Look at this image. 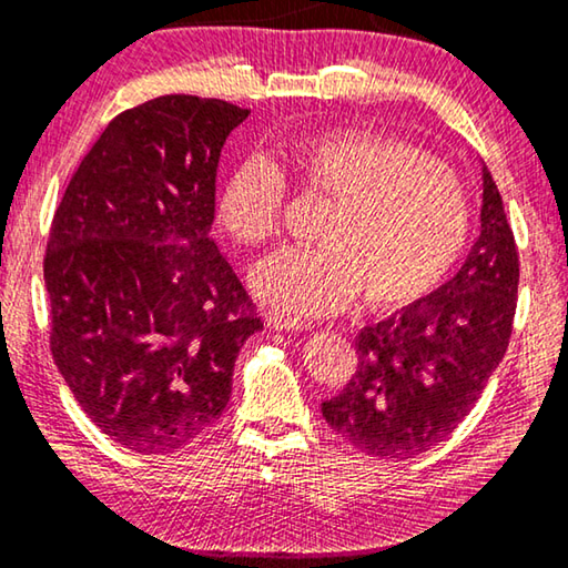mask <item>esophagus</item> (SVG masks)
I'll use <instances>...</instances> for the list:
<instances>
[{"instance_id":"obj_1","label":"esophagus","mask_w":568,"mask_h":568,"mask_svg":"<svg viewBox=\"0 0 568 568\" xmlns=\"http://www.w3.org/2000/svg\"><path fill=\"white\" fill-rule=\"evenodd\" d=\"M266 327L276 329V332H306L310 324L300 317H292V314H282V312H268L266 314Z\"/></svg>"}]
</instances>
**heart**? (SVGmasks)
Listing matches in <instances>:
<instances>
[{
	"label": "heart",
	"mask_w": 568,
	"mask_h": 568,
	"mask_svg": "<svg viewBox=\"0 0 568 568\" xmlns=\"http://www.w3.org/2000/svg\"><path fill=\"white\" fill-rule=\"evenodd\" d=\"M284 175L329 206L317 223L322 246L278 251L251 276L276 310L324 317L357 292L375 310H405L443 282L466 246L470 201L460 175L410 143L352 128L300 138L276 161H241L219 196L231 239L262 246L276 236Z\"/></svg>",
	"instance_id": "heart-1"
}]
</instances>
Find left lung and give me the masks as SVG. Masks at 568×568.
<instances>
[{"label":"left lung","instance_id":"8db88e82","mask_svg":"<svg viewBox=\"0 0 568 568\" xmlns=\"http://www.w3.org/2000/svg\"><path fill=\"white\" fill-rule=\"evenodd\" d=\"M480 234L460 272L427 300L357 337L359 365L324 420L372 458L405 460L438 445L470 413L506 355L518 254L504 201L480 165Z\"/></svg>","mask_w":568,"mask_h":568}]
</instances>
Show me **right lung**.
Returning a JSON list of instances; mask_svg holds the SVG:
<instances>
[{
    "label": "right lung",
    "mask_w": 568,
    "mask_h": 568,
    "mask_svg": "<svg viewBox=\"0 0 568 568\" xmlns=\"http://www.w3.org/2000/svg\"><path fill=\"white\" fill-rule=\"evenodd\" d=\"M246 108L163 95L82 158L52 219V355L82 410L141 455L173 453L226 410L234 362L264 329L211 241L216 173Z\"/></svg>",
    "instance_id": "obj_1"
}]
</instances>
